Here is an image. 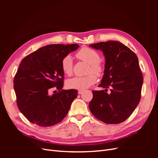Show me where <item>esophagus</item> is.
<instances>
[{"label": "esophagus", "mask_w": 158, "mask_h": 158, "mask_svg": "<svg viewBox=\"0 0 158 158\" xmlns=\"http://www.w3.org/2000/svg\"><path fill=\"white\" fill-rule=\"evenodd\" d=\"M83 92H84V90H78V94H82Z\"/></svg>", "instance_id": "obj_1"}]
</instances>
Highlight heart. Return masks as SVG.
<instances>
[{
    "instance_id": "obj_1",
    "label": "heart",
    "mask_w": 158,
    "mask_h": 158,
    "mask_svg": "<svg viewBox=\"0 0 158 158\" xmlns=\"http://www.w3.org/2000/svg\"><path fill=\"white\" fill-rule=\"evenodd\" d=\"M76 56L81 60L89 64L88 73H94L98 76L103 72V66L100 62V55L95 50L88 47H84L76 53ZM73 59L70 55L64 56L61 60V69L66 75H70L73 72ZM97 77L90 73L85 76H75L66 81V86L70 89L84 90L94 84Z\"/></svg>"
}]
</instances>
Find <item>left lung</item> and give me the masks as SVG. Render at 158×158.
<instances>
[{
	"label": "left lung",
	"mask_w": 158,
	"mask_h": 158,
	"mask_svg": "<svg viewBox=\"0 0 158 158\" xmlns=\"http://www.w3.org/2000/svg\"><path fill=\"white\" fill-rule=\"evenodd\" d=\"M103 51L106 58L104 75L99 87L92 90L89 108L99 120L107 124H119L130 117L140 102L143 76L136 55L117 41L89 45ZM111 88L110 94L107 88Z\"/></svg>",
	"instance_id": "1"
}]
</instances>
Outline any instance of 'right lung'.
Segmentation results:
<instances>
[{
  "instance_id": "add662e5",
  "label": "right lung",
  "mask_w": 158,
  "mask_h": 158,
  "mask_svg": "<svg viewBox=\"0 0 158 158\" xmlns=\"http://www.w3.org/2000/svg\"><path fill=\"white\" fill-rule=\"evenodd\" d=\"M78 44H51L41 47L23 58L14 79L19 110L30 123L51 127L67 114L78 90L62 89L63 57L78 48ZM51 89H58L49 95Z\"/></svg>"
}]
</instances>
